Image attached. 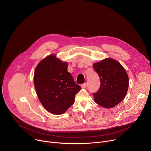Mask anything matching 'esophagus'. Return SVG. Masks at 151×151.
<instances>
[{
	"instance_id": "34e87169",
	"label": "esophagus",
	"mask_w": 151,
	"mask_h": 151,
	"mask_svg": "<svg viewBox=\"0 0 151 151\" xmlns=\"http://www.w3.org/2000/svg\"><path fill=\"white\" fill-rule=\"evenodd\" d=\"M81 86L82 88H86V86H87V84H86V83H84V84H81Z\"/></svg>"
}]
</instances>
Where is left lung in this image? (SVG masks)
I'll list each match as a JSON object with an SVG mask.
<instances>
[{"label":"left lung","instance_id":"8db88e82","mask_svg":"<svg viewBox=\"0 0 151 151\" xmlns=\"http://www.w3.org/2000/svg\"><path fill=\"white\" fill-rule=\"evenodd\" d=\"M100 80L99 90L93 93L96 104L106 108L116 106L125 98L129 88V77L121 63L106 58L93 64Z\"/></svg>","mask_w":151,"mask_h":151}]
</instances>
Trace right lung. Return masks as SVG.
Instances as JSON below:
<instances>
[{"label": "right lung", "mask_w": 151, "mask_h": 151, "mask_svg": "<svg viewBox=\"0 0 151 151\" xmlns=\"http://www.w3.org/2000/svg\"><path fill=\"white\" fill-rule=\"evenodd\" d=\"M67 67V62L51 54L40 62L35 70L34 83L38 99L54 114L64 113L74 104L75 95L81 89Z\"/></svg>", "instance_id": "add662e5"}]
</instances>
